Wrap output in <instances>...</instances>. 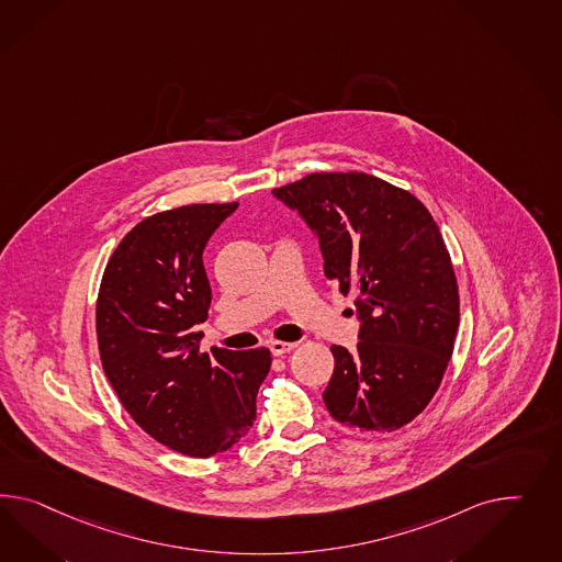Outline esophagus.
I'll list each match as a JSON object with an SVG mask.
<instances>
[{"instance_id":"1","label":"esophagus","mask_w":562,"mask_h":562,"mask_svg":"<svg viewBox=\"0 0 562 562\" xmlns=\"http://www.w3.org/2000/svg\"><path fill=\"white\" fill-rule=\"evenodd\" d=\"M268 348L272 351L273 356H284V353H289L292 349L296 348V344H292V341H270L268 344Z\"/></svg>"}]
</instances>
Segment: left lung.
Here are the masks:
<instances>
[{
    "instance_id": "8db88e82",
    "label": "left lung",
    "mask_w": 562,
    "mask_h": 562,
    "mask_svg": "<svg viewBox=\"0 0 562 562\" xmlns=\"http://www.w3.org/2000/svg\"><path fill=\"white\" fill-rule=\"evenodd\" d=\"M319 239L325 276L356 292V351L331 346L323 401L339 424L395 431L427 407L460 321L454 268L417 198L368 173H311L272 192Z\"/></svg>"
}]
</instances>
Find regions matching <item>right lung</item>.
I'll list each match as a JSON object with an SVG mask.
<instances>
[{
  "mask_svg": "<svg viewBox=\"0 0 562 562\" xmlns=\"http://www.w3.org/2000/svg\"><path fill=\"white\" fill-rule=\"evenodd\" d=\"M235 211L237 202L190 204L145 218L108 259L98 294L100 358L124 409L159 443L196 458L247 436L272 364L266 348L198 349L213 299L202 254Z\"/></svg>",
  "mask_w": 562,
  "mask_h": 562,
  "instance_id": "1",
  "label": "right lung"
}]
</instances>
